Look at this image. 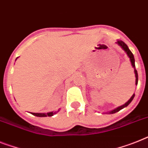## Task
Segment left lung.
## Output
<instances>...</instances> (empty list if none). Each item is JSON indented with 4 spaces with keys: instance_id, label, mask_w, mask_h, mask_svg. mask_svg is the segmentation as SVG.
Segmentation results:
<instances>
[{
    "instance_id": "8db88e82",
    "label": "left lung",
    "mask_w": 148,
    "mask_h": 148,
    "mask_svg": "<svg viewBox=\"0 0 148 148\" xmlns=\"http://www.w3.org/2000/svg\"><path fill=\"white\" fill-rule=\"evenodd\" d=\"M117 44H118V45H119V46H121V47H122V48H123V49L124 50V51H125V52H126L127 55H128L129 58H130V60H131L132 65V66L134 67V69H135V78H136V80H135V84H136V85H138V72H137V70L135 69V58H134V55H133V53H132L131 51H130V50L129 49V47H128V46H127V45H125V44L124 43V42H123V41H117ZM134 97H135V94H134V95H133L132 96L131 98L129 99V101H127V102L125 103V104H123V106H120V107H117L116 109H115V110H113L110 111V113H116V112H118V111L120 110L123 109V108H124V107H127V106H128V105H129V103H131L132 101L133 98H134Z\"/></svg>"
}]
</instances>
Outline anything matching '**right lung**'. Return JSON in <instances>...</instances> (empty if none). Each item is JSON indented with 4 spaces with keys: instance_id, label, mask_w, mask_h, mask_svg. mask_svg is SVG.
<instances>
[{
    "instance_id": "right-lung-1",
    "label": "right lung",
    "mask_w": 148,
    "mask_h": 148,
    "mask_svg": "<svg viewBox=\"0 0 148 148\" xmlns=\"http://www.w3.org/2000/svg\"><path fill=\"white\" fill-rule=\"evenodd\" d=\"M55 113H53V112H50V113H32V114L35 116H38V117H45V116H52Z\"/></svg>"
}]
</instances>
